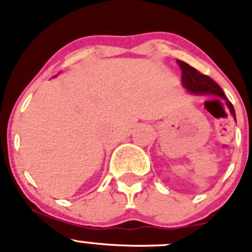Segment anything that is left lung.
<instances>
[{"label": "left lung", "mask_w": 252, "mask_h": 252, "mask_svg": "<svg viewBox=\"0 0 252 252\" xmlns=\"http://www.w3.org/2000/svg\"><path fill=\"white\" fill-rule=\"evenodd\" d=\"M178 64H179L180 69H182V83H183L184 88L188 92L194 93V94L216 95L218 98H223L226 101V104L228 107V110H230L231 115L233 116V119L236 121V113L232 103L226 98V95H224L223 91L221 90V87L218 86L212 78L202 74V73L198 72L197 69H194L189 64L184 63L182 60H178Z\"/></svg>", "instance_id": "left-lung-1"}]
</instances>
